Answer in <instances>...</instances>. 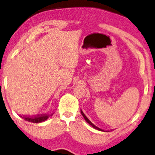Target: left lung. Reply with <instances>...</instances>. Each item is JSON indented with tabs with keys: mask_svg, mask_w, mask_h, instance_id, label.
Segmentation results:
<instances>
[{
	"mask_svg": "<svg viewBox=\"0 0 155 155\" xmlns=\"http://www.w3.org/2000/svg\"><path fill=\"white\" fill-rule=\"evenodd\" d=\"M81 115H83L84 118V119H85V120H86V121H87V123H88V124H89V125H90V126H92L93 128H95V129H97V130H98V131H103V130H102V129H101V128H100L97 127V126H95V125H94V124H92V122H91V121H90V120H89L88 118H87V116H86V115H84V113H83V111H82V110H81Z\"/></svg>",
	"mask_w": 155,
	"mask_h": 155,
	"instance_id": "1",
	"label": "left lung"
}]
</instances>
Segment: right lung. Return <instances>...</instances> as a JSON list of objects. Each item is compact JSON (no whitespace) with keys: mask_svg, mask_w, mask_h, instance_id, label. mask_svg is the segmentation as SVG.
<instances>
[{"mask_svg":"<svg viewBox=\"0 0 155 155\" xmlns=\"http://www.w3.org/2000/svg\"><path fill=\"white\" fill-rule=\"evenodd\" d=\"M50 115H38V116H34V117H24V116H21V117L23 119H24L25 120L29 121V122H31V123H41L43 122V121L46 120L47 119L49 118Z\"/></svg>","mask_w":155,"mask_h":155,"instance_id":"right-lung-1","label":"right lung"}]
</instances>
